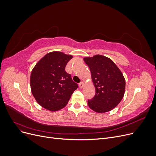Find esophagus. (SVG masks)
Returning a JSON list of instances; mask_svg holds the SVG:
<instances>
[{"label": "esophagus", "instance_id": "esophagus-1", "mask_svg": "<svg viewBox=\"0 0 156 156\" xmlns=\"http://www.w3.org/2000/svg\"><path fill=\"white\" fill-rule=\"evenodd\" d=\"M79 88H83V87H84V83H83V82H81L79 83Z\"/></svg>", "mask_w": 156, "mask_h": 156}]
</instances>
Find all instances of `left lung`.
Masks as SVG:
<instances>
[{
    "instance_id": "obj_1",
    "label": "left lung",
    "mask_w": 156,
    "mask_h": 156,
    "mask_svg": "<svg viewBox=\"0 0 156 156\" xmlns=\"http://www.w3.org/2000/svg\"><path fill=\"white\" fill-rule=\"evenodd\" d=\"M90 68L96 94L88 100L89 107L98 113L115 108L123 98L126 81L123 74L109 58L101 55L83 58Z\"/></svg>"
}]
</instances>
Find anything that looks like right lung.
Wrapping results in <instances>:
<instances>
[{
    "label": "right lung",
    "mask_w": 156,
    "mask_h": 156,
    "mask_svg": "<svg viewBox=\"0 0 156 156\" xmlns=\"http://www.w3.org/2000/svg\"><path fill=\"white\" fill-rule=\"evenodd\" d=\"M72 58L71 55L53 51L41 58L32 69L31 92L37 103L45 109H62L78 88L65 71L66 66Z\"/></svg>",
    "instance_id": "obj_1"
}]
</instances>
